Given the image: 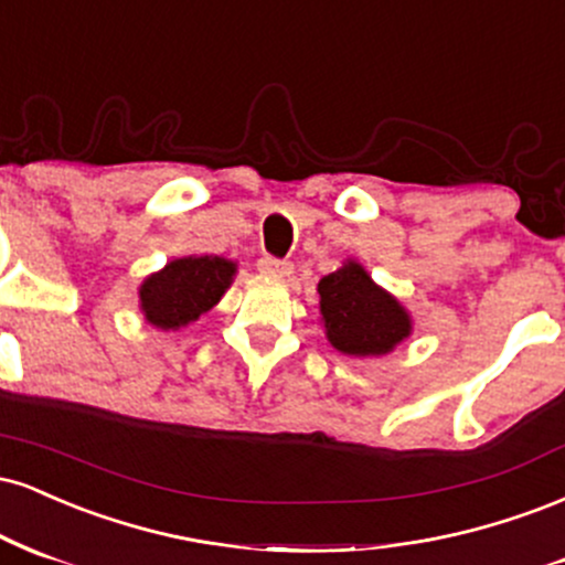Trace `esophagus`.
<instances>
[{
  "label": "esophagus",
  "mask_w": 565,
  "mask_h": 565,
  "mask_svg": "<svg viewBox=\"0 0 565 565\" xmlns=\"http://www.w3.org/2000/svg\"><path fill=\"white\" fill-rule=\"evenodd\" d=\"M258 271H264V275L288 277L290 271H294V264H290V262H280V258L264 256V258H258Z\"/></svg>",
  "instance_id": "esophagus-1"
}]
</instances>
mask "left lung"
Returning a JSON list of instances; mask_svg holds the SVG:
<instances>
[{
  "label": "left lung",
  "mask_w": 565,
  "mask_h": 565,
  "mask_svg": "<svg viewBox=\"0 0 565 565\" xmlns=\"http://www.w3.org/2000/svg\"><path fill=\"white\" fill-rule=\"evenodd\" d=\"M320 320L330 347L347 356H386L413 335V315L381 288L356 258H347L320 285Z\"/></svg>",
  "instance_id": "left-lung-1"
}]
</instances>
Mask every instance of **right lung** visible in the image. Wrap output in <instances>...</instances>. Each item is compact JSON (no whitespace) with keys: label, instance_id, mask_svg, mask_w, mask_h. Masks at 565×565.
<instances>
[{"label":"right lung","instance_id":"1","mask_svg":"<svg viewBox=\"0 0 565 565\" xmlns=\"http://www.w3.org/2000/svg\"><path fill=\"white\" fill-rule=\"evenodd\" d=\"M237 264L222 256L171 258L139 285V311L158 330L188 328L214 309L235 280Z\"/></svg>","mask_w":565,"mask_h":565}]
</instances>
